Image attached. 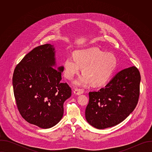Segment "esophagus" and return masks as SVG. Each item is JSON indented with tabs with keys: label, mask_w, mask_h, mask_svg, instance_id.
<instances>
[{
	"label": "esophagus",
	"mask_w": 152,
	"mask_h": 152,
	"mask_svg": "<svg viewBox=\"0 0 152 152\" xmlns=\"http://www.w3.org/2000/svg\"><path fill=\"white\" fill-rule=\"evenodd\" d=\"M73 92L76 95H80L83 93V90L82 89H75Z\"/></svg>",
	"instance_id": "34e87169"
}]
</instances>
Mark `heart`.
<instances>
[{
    "label": "heart",
    "mask_w": 152,
    "mask_h": 152,
    "mask_svg": "<svg viewBox=\"0 0 152 152\" xmlns=\"http://www.w3.org/2000/svg\"><path fill=\"white\" fill-rule=\"evenodd\" d=\"M117 64L115 56L97 48L77 50L75 58L69 56L64 63V76L72 80L82 68L83 73L73 82L77 86H86L90 83L99 86L110 79Z\"/></svg>",
    "instance_id": "1"
}]
</instances>
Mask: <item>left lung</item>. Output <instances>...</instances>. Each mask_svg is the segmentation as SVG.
<instances>
[{
	"instance_id": "1",
	"label": "left lung",
	"mask_w": 152,
	"mask_h": 152,
	"mask_svg": "<svg viewBox=\"0 0 152 152\" xmlns=\"http://www.w3.org/2000/svg\"><path fill=\"white\" fill-rule=\"evenodd\" d=\"M140 81L139 70L132 66L117 73L105 87L90 92L85 110L86 121L99 129L122 122L137 106Z\"/></svg>"
}]
</instances>
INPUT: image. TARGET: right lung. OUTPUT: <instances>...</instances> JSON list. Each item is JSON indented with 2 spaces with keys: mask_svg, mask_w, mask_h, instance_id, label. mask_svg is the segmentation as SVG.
I'll return each instance as SVG.
<instances>
[{
  "mask_svg": "<svg viewBox=\"0 0 152 152\" xmlns=\"http://www.w3.org/2000/svg\"><path fill=\"white\" fill-rule=\"evenodd\" d=\"M63 71V66L56 67L50 44L34 48L17 65L14 94L18 111L26 121L48 129L61 120L64 103L72 95L69 85L61 82Z\"/></svg>",
  "mask_w": 152,
  "mask_h": 152,
  "instance_id": "1",
  "label": "right lung"
}]
</instances>
